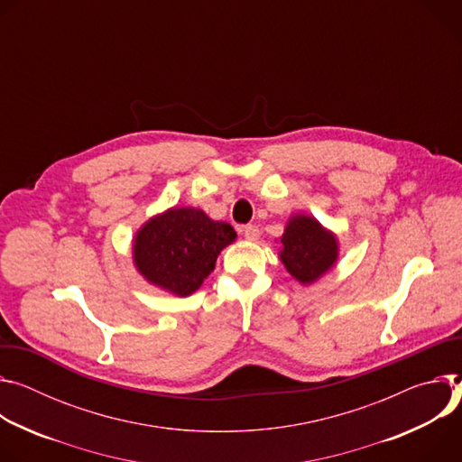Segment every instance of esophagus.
Instances as JSON below:
<instances>
[{"label":"esophagus","instance_id":"34e87169","mask_svg":"<svg viewBox=\"0 0 462 462\" xmlns=\"http://www.w3.org/2000/svg\"><path fill=\"white\" fill-rule=\"evenodd\" d=\"M240 233L245 240H257L261 236V231H259L257 226H242Z\"/></svg>","mask_w":462,"mask_h":462}]
</instances>
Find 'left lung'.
I'll list each match as a JSON object with an SVG mask.
<instances>
[{
    "instance_id": "left-lung-1",
    "label": "left lung",
    "mask_w": 462,
    "mask_h": 462,
    "mask_svg": "<svg viewBox=\"0 0 462 462\" xmlns=\"http://www.w3.org/2000/svg\"><path fill=\"white\" fill-rule=\"evenodd\" d=\"M281 263L300 284L321 279L339 257L337 236L310 215L290 217L281 236Z\"/></svg>"
}]
</instances>
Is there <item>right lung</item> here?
<instances>
[{
    "mask_svg": "<svg viewBox=\"0 0 462 462\" xmlns=\"http://www.w3.org/2000/svg\"><path fill=\"white\" fill-rule=\"evenodd\" d=\"M235 240L227 222L213 220L201 209L171 208L135 233L134 266L150 284L187 297L209 277L220 251Z\"/></svg>",
    "mask_w": 462,
    "mask_h": 462,
    "instance_id": "right-lung-1",
    "label": "right lung"
}]
</instances>
